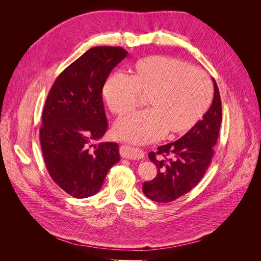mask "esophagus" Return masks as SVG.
<instances>
[{
	"label": "esophagus",
	"instance_id": "obj_1",
	"mask_svg": "<svg viewBox=\"0 0 261 261\" xmlns=\"http://www.w3.org/2000/svg\"><path fill=\"white\" fill-rule=\"evenodd\" d=\"M120 154L122 158H126V159L130 160H139L145 155L144 151L141 149L134 148L128 145H122L120 147Z\"/></svg>",
	"mask_w": 261,
	"mask_h": 261
}]
</instances>
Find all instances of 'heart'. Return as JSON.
I'll use <instances>...</instances> for the list:
<instances>
[{
  "mask_svg": "<svg viewBox=\"0 0 261 261\" xmlns=\"http://www.w3.org/2000/svg\"><path fill=\"white\" fill-rule=\"evenodd\" d=\"M111 112L124 115L136 108L141 96L150 109L118 120V138L135 144L151 143L164 134L176 136L192 129L210 106L212 89L207 75L187 63L164 55L139 60L132 76L115 73L103 86Z\"/></svg>",
  "mask_w": 261,
  "mask_h": 261,
  "instance_id": "1",
  "label": "heart"
}]
</instances>
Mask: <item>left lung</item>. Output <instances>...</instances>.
Returning <instances> with one entry per match:
<instances>
[{"mask_svg":"<svg viewBox=\"0 0 261 261\" xmlns=\"http://www.w3.org/2000/svg\"><path fill=\"white\" fill-rule=\"evenodd\" d=\"M212 105L192 129L176 141L158 147L149 158L158 169L156 176L145 181L143 192L156 202L173 201L191 192L206 173L215 153L222 121V106L216 81Z\"/></svg>","mask_w":261,"mask_h":261,"instance_id":"8db88e82","label":"left lung"}]
</instances>
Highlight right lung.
<instances>
[{
  "mask_svg": "<svg viewBox=\"0 0 261 261\" xmlns=\"http://www.w3.org/2000/svg\"><path fill=\"white\" fill-rule=\"evenodd\" d=\"M126 57L120 46L89 49L58 76L46 97L40 128L44 163L51 178L74 198L97 194L120 161L116 143L93 141L108 130L102 89Z\"/></svg>",
  "mask_w": 261,
  "mask_h": 261,
  "instance_id": "obj_1",
  "label": "right lung"
}]
</instances>
